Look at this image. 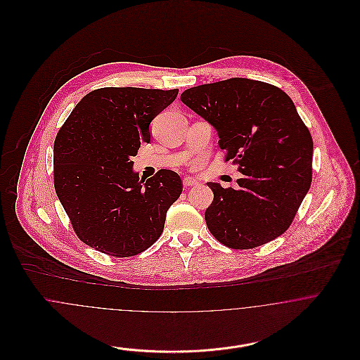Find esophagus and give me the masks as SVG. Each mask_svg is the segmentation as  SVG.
Masks as SVG:
<instances>
[{"label": "esophagus", "instance_id": "1", "mask_svg": "<svg viewBox=\"0 0 360 360\" xmlns=\"http://www.w3.org/2000/svg\"><path fill=\"white\" fill-rule=\"evenodd\" d=\"M183 183H184L186 187H193V186H198L200 184V181L197 179H194V177H184Z\"/></svg>", "mask_w": 360, "mask_h": 360}]
</instances>
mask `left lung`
I'll return each mask as SVG.
<instances>
[{
  "label": "left lung",
  "mask_w": 360,
  "mask_h": 360,
  "mask_svg": "<svg viewBox=\"0 0 360 360\" xmlns=\"http://www.w3.org/2000/svg\"><path fill=\"white\" fill-rule=\"evenodd\" d=\"M180 100L216 130L220 150L243 174L236 190L206 183L213 191L205 212L209 231L234 250L281 236L311 183L313 141L292 100L245 77L188 89Z\"/></svg>",
  "instance_id": "obj_1"
}]
</instances>
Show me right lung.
Here are the masks:
<instances>
[{
	"label": "right lung",
	"instance_id": "obj_1",
	"mask_svg": "<svg viewBox=\"0 0 360 360\" xmlns=\"http://www.w3.org/2000/svg\"><path fill=\"white\" fill-rule=\"evenodd\" d=\"M179 90L105 87L75 106L53 143V186L77 237L112 257L137 255L160 237L183 191L167 169L143 180L131 158Z\"/></svg>",
	"mask_w": 360,
	"mask_h": 360
}]
</instances>
